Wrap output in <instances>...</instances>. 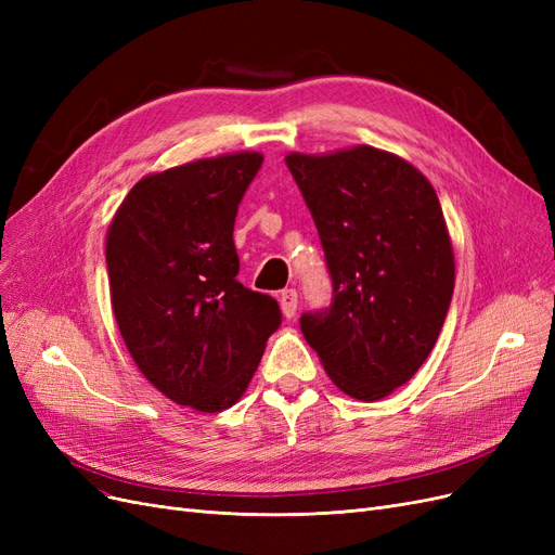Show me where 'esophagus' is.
Wrapping results in <instances>:
<instances>
[{"label":"esophagus","instance_id":"esophagus-1","mask_svg":"<svg viewBox=\"0 0 555 555\" xmlns=\"http://www.w3.org/2000/svg\"><path fill=\"white\" fill-rule=\"evenodd\" d=\"M278 298H280L282 314H284L286 319L296 317V310H298V292H296V289H284Z\"/></svg>","mask_w":555,"mask_h":555}]
</instances>
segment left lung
<instances>
[{"instance_id":"left-lung-1","label":"left lung","mask_w":555,"mask_h":555,"mask_svg":"<svg viewBox=\"0 0 555 555\" xmlns=\"http://www.w3.org/2000/svg\"><path fill=\"white\" fill-rule=\"evenodd\" d=\"M314 218L333 302L300 331L333 384L376 401L431 353L454 292V255L436 190L374 146L284 158Z\"/></svg>"}]
</instances>
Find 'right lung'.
I'll list each match as a JSON object with an SVG mask.
<instances>
[{"mask_svg": "<svg viewBox=\"0 0 555 555\" xmlns=\"http://www.w3.org/2000/svg\"><path fill=\"white\" fill-rule=\"evenodd\" d=\"M261 163L241 151L149 175L107 229L112 310L132 360L202 413L236 404L282 321L275 298L236 280L234 220Z\"/></svg>", "mask_w": 555, "mask_h": 555, "instance_id": "add662e5", "label": "right lung"}]
</instances>
